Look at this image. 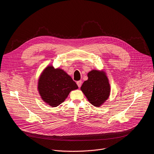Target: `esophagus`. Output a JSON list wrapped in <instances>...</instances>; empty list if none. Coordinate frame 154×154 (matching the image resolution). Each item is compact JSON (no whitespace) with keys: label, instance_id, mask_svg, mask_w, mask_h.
<instances>
[{"label":"esophagus","instance_id":"obj_1","mask_svg":"<svg viewBox=\"0 0 154 154\" xmlns=\"http://www.w3.org/2000/svg\"><path fill=\"white\" fill-rule=\"evenodd\" d=\"M76 84H77V85H78V87H79V88H80V87H81V85H82V81H77Z\"/></svg>","mask_w":154,"mask_h":154}]
</instances>
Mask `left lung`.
Wrapping results in <instances>:
<instances>
[{"label":"left lung","instance_id":"8db88e82","mask_svg":"<svg viewBox=\"0 0 154 154\" xmlns=\"http://www.w3.org/2000/svg\"><path fill=\"white\" fill-rule=\"evenodd\" d=\"M88 77V80L83 83L81 89L92 105L100 107L110 95L109 79L104 72L97 70L89 72Z\"/></svg>","mask_w":154,"mask_h":154}]
</instances>
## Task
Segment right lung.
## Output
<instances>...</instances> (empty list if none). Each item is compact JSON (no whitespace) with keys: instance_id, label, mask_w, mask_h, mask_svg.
Returning <instances> with one entry per match:
<instances>
[{"instance_id":"right-lung-1","label":"right lung","mask_w":154,"mask_h":154,"mask_svg":"<svg viewBox=\"0 0 154 154\" xmlns=\"http://www.w3.org/2000/svg\"><path fill=\"white\" fill-rule=\"evenodd\" d=\"M38 84L43 100L54 107L62 104L71 91L78 88L75 82L64 70L54 69L52 66L44 69Z\"/></svg>"}]
</instances>
